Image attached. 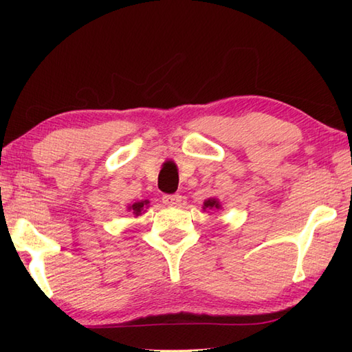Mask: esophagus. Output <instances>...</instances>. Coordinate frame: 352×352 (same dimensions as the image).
<instances>
[{
    "label": "esophagus",
    "instance_id": "esophagus-1",
    "mask_svg": "<svg viewBox=\"0 0 352 352\" xmlns=\"http://www.w3.org/2000/svg\"><path fill=\"white\" fill-rule=\"evenodd\" d=\"M182 201V195L174 193V195H163V203L166 206H178Z\"/></svg>",
    "mask_w": 352,
    "mask_h": 352
}]
</instances>
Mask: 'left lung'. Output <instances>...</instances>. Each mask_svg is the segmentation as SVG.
Returning a JSON list of instances; mask_svg holds the SVG:
<instances>
[{
  "instance_id": "8db88e82",
  "label": "left lung",
  "mask_w": 352,
  "mask_h": 352,
  "mask_svg": "<svg viewBox=\"0 0 352 352\" xmlns=\"http://www.w3.org/2000/svg\"><path fill=\"white\" fill-rule=\"evenodd\" d=\"M214 208H221L219 201L216 198H208L204 201V206H203V210H214Z\"/></svg>"
}]
</instances>
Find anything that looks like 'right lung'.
<instances>
[{
  "instance_id": "obj_1",
  "label": "right lung",
  "mask_w": 352,
  "mask_h": 352,
  "mask_svg": "<svg viewBox=\"0 0 352 352\" xmlns=\"http://www.w3.org/2000/svg\"><path fill=\"white\" fill-rule=\"evenodd\" d=\"M148 204H149L148 199H145V201H138V203H134V204L129 206V210L133 212V214L139 216V214H142V212H144V208L148 207Z\"/></svg>"
}]
</instances>
